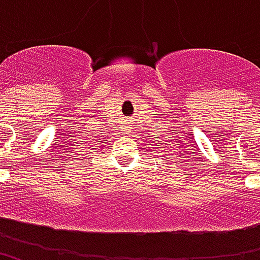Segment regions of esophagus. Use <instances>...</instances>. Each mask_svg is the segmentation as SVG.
Listing matches in <instances>:
<instances>
[{
    "mask_svg": "<svg viewBox=\"0 0 260 260\" xmlns=\"http://www.w3.org/2000/svg\"><path fill=\"white\" fill-rule=\"evenodd\" d=\"M124 131H125V132H129V131H131V129H129V126H125V129H124Z\"/></svg>",
    "mask_w": 260,
    "mask_h": 260,
    "instance_id": "1",
    "label": "esophagus"
}]
</instances>
